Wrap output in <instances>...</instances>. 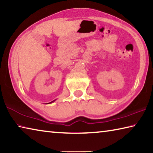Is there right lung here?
Here are the masks:
<instances>
[{
  "label": "right lung",
  "mask_w": 153,
  "mask_h": 153,
  "mask_svg": "<svg viewBox=\"0 0 153 153\" xmlns=\"http://www.w3.org/2000/svg\"><path fill=\"white\" fill-rule=\"evenodd\" d=\"M52 102H53V101H52Z\"/></svg>",
  "instance_id": "obj_1"
}]
</instances>
